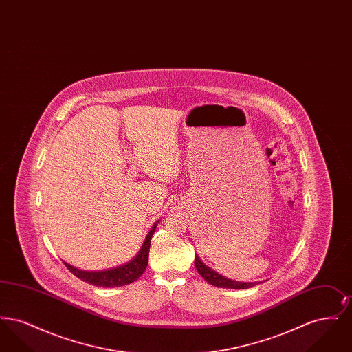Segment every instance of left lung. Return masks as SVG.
Masks as SVG:
<instances>
[{"label":"left lung","instance_id":"obj_1","mask_svg":"<svg viewBox=\"0 0 352 352\" xmlns=\"http://www.w3.org/2000/svg\"><path fill=\"white\" fill-rule=\"evenodd\" d=\"M195 268L198 269L199 274L201 277L208 283V284L214 285V286H218V287H230V289H248L252 287L257 283H237V281H232V280H228L223 276H220L217 272H214L212 269L206 267L203 263H201V258L197 256L195 257Z\"/></svg>","mask_w":352,"mask_h":352}]
</instances>
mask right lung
I'll return each instance as SVG.
<instances>
[{"label": "right lung", "instance_id": "right-lung-1", "mask_svg": "<svg viewBox=\"0 0 352 352\" xmlns=\"http://www.w3.org/2000/svg\"><path fill=\"white\" fill-rule=\"evenodd\" d=\"M155 227H157V223L151 227V232L146 236V239L142 244V248L137 253V256L134 257L133 260H131L129 263H126L124 265H120L116 268L107 269V270H100V272L80 270V269L74 268L67 263H65V265L78 278L83 280L88 284L96 285L100 287H116V286L132 284L145 272V269L148 267L151 236L155 231Z\"/></svg>", "mask_w": 352, "mask_h": 352}]
</instances>
